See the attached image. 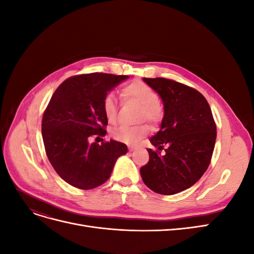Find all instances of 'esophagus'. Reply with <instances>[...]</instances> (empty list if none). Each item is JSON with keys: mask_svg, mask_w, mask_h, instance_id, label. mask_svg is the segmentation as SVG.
Wrapping results in <instances>:
<instances>
[{"mask_svg": "<svg viewBox=\"0 0 254 254\" xmlns=\"http://www.w3.org/2000/svg\"><path fill=\"white\" fill-rule=\"evenodd\" d=\"M129 151H133L135 149V147H133V146H129Z\"/></svg>", "mask_w": 254, "mask_h": 254, "instance_id": "1", "label": "esophagus"}]
</instances>
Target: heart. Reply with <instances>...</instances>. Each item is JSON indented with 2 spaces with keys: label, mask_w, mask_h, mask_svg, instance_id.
Wrapping results in <instances>:
<instances>
[{
  "label": "heart",
  "mask_w": 254,
  "mask_h": 254,
  "mask_svg": "<svg viewBox=\"0 0 254 254\" xmlns=\"http://www.w3.org/2000/svg\"><path fill=\"white\" fill-rule=\"evenodd\" d=\"M122 97L125 101H131L141 106V119L149 123H157L162 118V107L159 103L157 92L143 81H133L122 90ZM103 111L109 123L118 119V103L113 94H108L103 102ZM148 133V127L141 126H121L112 131V136L120 142L133 145Z\"/></svg>",
  "instance_id": "heart-1"
}]
</instances>
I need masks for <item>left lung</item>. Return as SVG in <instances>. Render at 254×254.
<instances>
[{"label":"left lung","instance_id":"8db88e82","mask_svg":"<svg viewBox=\"0 0 254 254\" xmlns=\"http://www.w3.org/2000/svg\"><path fill=\"white\" fill-rule=\"evenodd\" d=\"M161 97L164 115L148 148L149 161L141 167L144 183L161 195L190 188L209 167L216 141V125L204 96L186 84L166 78H143Z\"/></svg>","mask_w":254,"mask_h":254}]
</instances>
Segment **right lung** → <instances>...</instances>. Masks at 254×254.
Returning <instances> with one entry per match:
<instances>
[{"label": "right lung", "mask_w": 254, "mask_h": 254, "mask_svg": "<svg viewBox=\"0 0 254 254\" xmlns=\"http://www.w3.org/2000/svg\"><path fill=\"white\" fill-rule=\"evenodd\" d=\"M128 78L104 73L73 76L53 94L43 114L42 137L52 166L66 183L80 190L102 186L119 157L127 153L124 143L110 140L99 145L90 137L106 134L104 98Z\"/></svg>", "instance_id": "right-lung-1"}]
</instances>
